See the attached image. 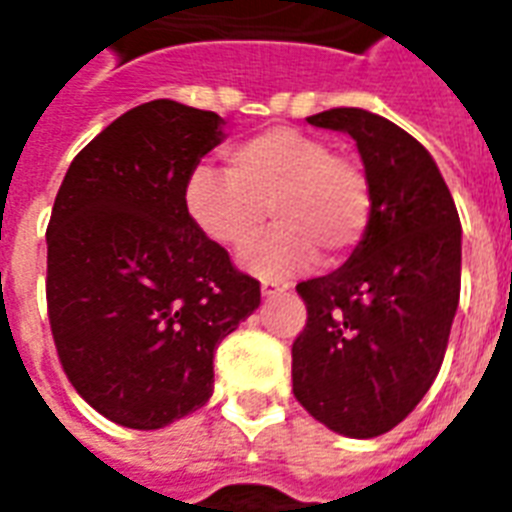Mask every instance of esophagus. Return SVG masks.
<instances>
[{"label":"esophagus","instance_id":"esophagus-1","mask_svg":"<svg viewBox=\"0 0 512 512\" xmlns=\"http://www.w3.org/2000/svg\"><path fill=\"white\" fill-rule=\"evenodd\" d=\"M263 297H273V295H281V292H287L289 284L287 281H276V279H265L263 281Z\"/></svg>","mask_w":512,"mask_h":512}]
</instances>
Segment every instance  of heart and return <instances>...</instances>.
<instances>
[{
  "label": "heart",
  "instance_id": "obj_1",
  "mask_svg": "<svg viewBox=\"0 0 512 512\" xmlns=\"http://www.w3.org/2000/svg\"><path fill=\"white\" fill-rule=\"evenodd\" d=\"M185 212L212 244L244 252L257 276L305 271L324 255L340 263L356 252L372 223V185L356 156L295 127H271L225 151V172L196 167L185 183Z\"/></svg>",
  "mask_w": 512,
  "mask_h": 512
}]
</instances>
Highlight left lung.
Returning <instances> with one entry per match:
<instances>
[{"mask_svg": "<svg viewBox=\"0 0 512 512\" xmlns=\"http://www.w3.org/2000/svg\"><path fill=\"white\" fill-rule=\"evenodd\" d=\"M356 140L372 223L342 268L297 284L308 321L292 342L305 412L350 438L396 428L436 380L460 303L462 228L422 143L364 108L308 116Z\"/></svg>", "mask_w": 512, "mask_h": 512, "instance_id": "obj_1", "label": "left lung"}]
</instances>
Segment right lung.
Listing matches in <instances>:
<instances>
[{
    "label": "right lung",
    "instance_id": "1",
    "mask_svg": "<svg viewBox=\"0 0 512 512\" xmlns=\"http://www.w3.org/2000/svg\"><path fill=\"white\" fill-rule=\"evenodd\" d=\"M215 111L151 100L76 154L47 225V316L60 366L116 425L156 430L212 396L217 345L260 281L191 223L185 183L223 140Z\"/></svg>",
    "mask_w": 512,
    "mask_h": 512
}]
</instances>
